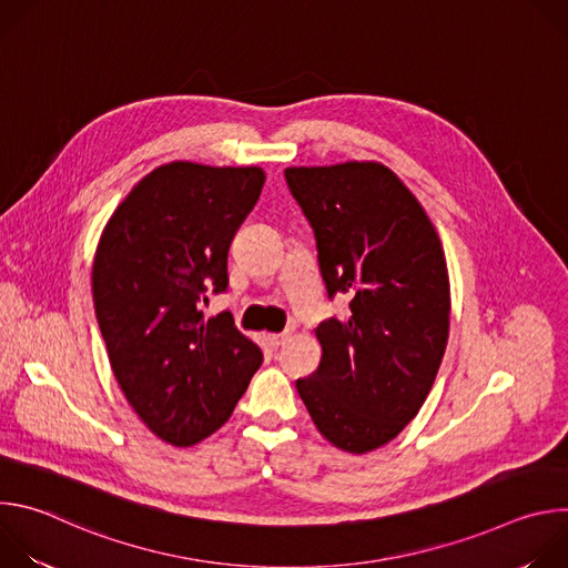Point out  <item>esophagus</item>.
Masks as SVG:
<instances>
[{"mask_svg": "<svg viewBox=\"0 0 568 568\" xmlns=\"http://www.w3.org/2000/svg\"><path fill=\"white\" fill-rule=\"evenodd\" d=\"M290 339V333H278V335H267V342L274 346V348H278V346H283L285 342Z\"/></svg>", "mask_w": 568, "mask_h": 568, "instance_id": "esophagus-1", "label": "esophagus"}]
</instances>
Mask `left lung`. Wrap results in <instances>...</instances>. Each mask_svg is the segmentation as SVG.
Returning a JSON list of instances; mask_svg holds the SVG:
<instances>
[{"instance_id":"8db88e82","label":"left lung","mask_w":568,"mask_h":568,"mask_svg":"<svg viewBox=\"0 0 568 568\" xmlns=\"http://www.w3.org/2000/svg\"><path fill=\"white\" fill-rule=\"evenodd\" d=\"M314 229L326 292L348 314L318 323V368L296 390L321 436L351 454L393 440L425 404L449 337L440 237L402 180L377 161L285 169Z\"/></svg>"}]
</instances>
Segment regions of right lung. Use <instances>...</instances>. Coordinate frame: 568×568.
Here are the masks:
<instances>
[{
	"mask_svg": "<svg viewBox=\"0 0 568 568\" xmlns=\"http://www.w3.org/2000/svg\"><path fill=\"white\" fill-rule=\"evenodd\" d=\"M263 184L258 166L171 161L101 233L92 294L112 373L143 425L175 447L220 429L263 364L229 312L200 310L226 290L231 240Z\"/></svg>",
	"mask_w": 568,
	"mask_h": 568,
	"instance_id": "add662e5",
	"label": "right lung"
}]
</instances>
